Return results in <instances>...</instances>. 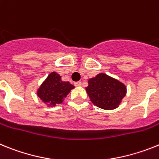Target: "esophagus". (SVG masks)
<instances>
[{
	"label": "esophagus",
	"instance_id": "1",
	"mask_svg": "<svg viewBox=\"0 0 159 159\" xmlns=\"http://www.w3.org/2000/svg\"><path fill=\"white\" fill-rule=\"evenodd\" d=\"M81 85V81H76V82H74V85H75V86H80Z\"/></svg>",
	"mask_w": 159,
	"mask_h": 159
}]
</instances>
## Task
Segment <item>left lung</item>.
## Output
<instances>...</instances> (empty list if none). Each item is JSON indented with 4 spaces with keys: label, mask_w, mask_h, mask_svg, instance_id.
Segmentation results:
<instances>
[{
    "label": "left lung",
    "mask_w": 159,
    "mask_h": 159,
    "mask_svg": "<svg viewBox=\"0 0 159 159\" xmlns=\"http://www.w3.org/2000/svg\"><path fill=\"white\" fill-rule=\"evenodd\" d=\"M85 88L90 101L104 110H114L119 106L126 93L123 83L106 74H99L88 81Z\"/></svg>",
    "instance_id": "obj_1"
}]
</instances>
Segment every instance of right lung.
Masks as SVG:
<instances>
[{
  "label": "right lung",
  "instance_id": "add662e5",
  "mask_svg": "<svg viewBox=\"0 0 159 159\" xmlns=\"http://www.w3.org/2000/svg\"><path fill=\"white\" fill-rule=\"evenodd\" d=\"M74 86L69 81H62L61 77L55 72L51 73L38 90V96L45 103L54 106L63 102Z\"/></svg>",
  "mask_w": 159,
  "mask_h": 159
}]
</instances>
